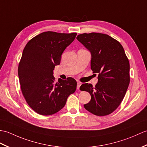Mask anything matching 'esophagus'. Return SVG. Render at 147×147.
<instances>
[{
  "label": "esophagus",
  "instance_id": "esophagus-1",
  "mask_svg": "<svg viewBox=\"0 0 147 147\" xmlns=\"http://www.w3.org/2000/svg\"><path fill=\"white\" fill-rule=\"evenodd\" d=\"M80 86H81V83H80V82H77V89L78 90H79Z\"/></svg>",
  "mask_w": 147,
  "mask_h": 147
}]
</instances>
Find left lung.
<instances>
[{
  "label": "left lung",
  "instance_id": "left-lung-1",
  "mask_svg": "<svg viewBox=\"0 0 147 147\" xmlns=\"http://www.w3.org/2000/svg\"><path fill=\"white\" fill-rule=\"evenodd\" d=\"M77 40L91 53L90 67L97 73L95 87L84 84L80 89L91 99L85 109L96 116H106L121 103L129 84V63L122 45L109 35L91 32L79 34Z\"/></svg>",
  "mask_w": 147,
  "mask_h": 147
}]
</instances>
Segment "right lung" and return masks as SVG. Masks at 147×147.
<instances>
[{
	"instance_id": "add662e5",
	"label": "right lung",
	"mask_w": 147,
	"mask_h": 147,
	"mask_svg": "<svg viewBox=\"0 0 147 147\" xmlns=\"http://www.w3.org/2000/svg\"><path fill=\"white\" fill-rule=\"evenodd\" d=\"M76 32L47 31L36 36L26 45L18 67L22 93L28 105L39 115L48 116L61 110L68 97L75 92L71 77L55 81L53 70L61 54L76 38Z\"/></svg>"
}]
</instances>
